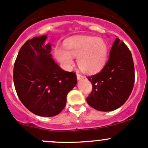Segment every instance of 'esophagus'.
I'll return each mask as SVG.
<instances>
[{"label":"esophagus","instance_id":"esophagus-1","mask_svg":"<svg viewBox=\"0 0 148 148\" xmlns=\"http://www.w3.org/2000/svg\"><path fill=\"white\" fill-rule=\"evenodd\" d=\"M77 79L78 80H82V79H84V76H82V75H80V74H77Z\"/></svg>","mask_w":148,"mask_h":148}]
</instances>
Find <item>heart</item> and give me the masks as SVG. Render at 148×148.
<instances>
[{
	"mask_svg": "<svg viewBox=\"0 0 148 148\" xmlns=\"http://www.w3.org/2000/svg\"><path fill=\"white\" fill-rule=\"evenodd\" d=\"M65 49L55 48L54 55L58 62L69 69L74 64L73 57H77L80 69L87 74H93L104 67L108 55V46L102 38L95 36H82L67 41Z\"/></svg>",
	"mask_w": 148,
	"mask_h": 148,
	"instance_id": "obj_1",
	"label": "heart"
}]
</instances>
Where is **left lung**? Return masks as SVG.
<instances>
[{"label": "left lung", "mask_w": 148, "mask_h": 148, "mask_svg": "<svg viewBox=\"0 0 148 148\" xmlns=\"http://www.w3.org/2000/svg\"><path fill=\"white\" fill-rule=\"evenodd\" d=\"M87 79L92 84V93L86 98L89 106L98 111L110 112L125 104L135 83L134 63L127 46L116 38L104 68Z\"/></svg>", "instance_id": "left-lung-1"}]
</instances>
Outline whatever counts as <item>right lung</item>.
I'll return each instance as SVG.
<instances>
[{"mask_svg":"<svg viewBox=\"0 0 148 148\" xmlns=\"http://www.w3.org/2000/svg\"><path fill=\"white\" fill-rule=\"evenodd\" d=\"M47 36L34 37L21 48L13 69L19 99L29 111L41 117L57 115L64 108L67 94L77 83L75 73L60 68L52 59Z\"/></svg>","mask_w":148,"mask_h":148,"instance_id":"add662e5","label":"right lung"}]
</instances>
